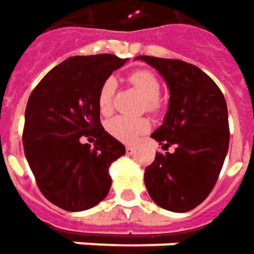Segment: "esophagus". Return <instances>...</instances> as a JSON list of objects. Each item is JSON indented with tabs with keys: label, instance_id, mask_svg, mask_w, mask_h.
I'll return each mask as SVG.
<instances>
[{
	"label": "esophagus",
	"instance_id": "obj_1",
	"mask_svg": "<svg viewBox=\"0 0 254 254\" xmlns=\"http://www.w3.org/2000/svg\"><path fill=\"white\" fill-rule=\"evenodd\" d=\"M134 150H135V148H134V146H131V145H127V146H126V152H127V155L134 153Z\"/></svg>",
	"mask_w": 254,
	"mask_h": 254
}]
</instances>
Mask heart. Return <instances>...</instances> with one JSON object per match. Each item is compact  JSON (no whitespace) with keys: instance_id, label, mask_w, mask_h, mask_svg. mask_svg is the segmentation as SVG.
<instances>
[{"instance_id":"b5f03b06","label":"heart","mask_w":254,"mask_h":254,"mask_svg":"<svg viewBox=\"0 0 254 254\" xmlns=\"http://www.w3.org/2000/svg\"><path fill=\"white\" fill-rule=\"evenodd\" d=\"M127 81L139 92L142 97V108L152 115H159L163 109V101L159 97L160 94V81L155 73L150 70H135L128 74ZM115 80L106 78L101 84L97 95V104L99 112L108 116L113 109V95H115ZM150 128L149 120L146 117H123L116 116L106 123V131L113 138L126 144H132L142 134Z\"/></svg>"}]
</instances>
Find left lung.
<instances>
[{"mask_svg":"<svg viewBox=\"0 0 254 254\" xmlns=\"http://www.w3.org/2000/svg\"><path fill=\"white\" fill-rule=\"evenodd\" d=\"M153 66L169 85L164 123L150 137L164 150L145 169L146 190L166 210L185 213L203 202L217 183L230 145L223 92L204 71L178 59L137 57Z\"/></svg>","mask_w":254,"mask_h":254,"instance_id":"obj_1","label":"left lung"}]
</instances>
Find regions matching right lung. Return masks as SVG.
I'll list each match as a JSON object with an SVG mask.
<instances>
[{
  "mask_svg": "<svg viewBox=\"0 0 254 254\" xmlns=\"http://www.w3.org/2000/svg\"><path fill=\"white\" fill-rule=\"evenodd\" d=\"M127 62L110 55L67 58L31 91L24 112L23 148L37 187L67 211H83L104 200L112 185L109 167L126 148L101 124L98 90ZM81 136L97 137L94 148Z\"/></svg>",
  "mask_w": 254,
  "mask_h": 254,
  "instance_id": "add662e5",
  "label": "right lung"
}]
</instances>
